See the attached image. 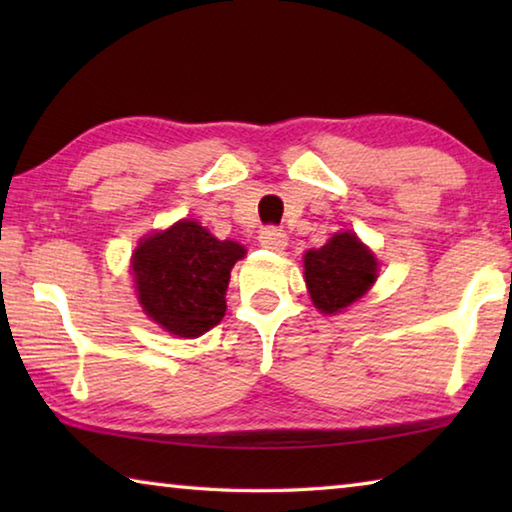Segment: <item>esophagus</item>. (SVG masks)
Masks as SVG:
<instances>
[{
	"instance_id": "esophagus-1",
	"label": "esophagus",
	"mask_w": 512,
	"mask_h": 512,
	"mask_svg": "<svg viewBox=\"0 0 512 512\" xmlns=\"http://www.w3.org/2000/svg\"><path fill=\"white\" fill-rule=\"evenodd\" d=\"M289 239L287 235H284V230L280 228H264L262 232H259V246H264L266 250H275V253H282L284 248H287Z\"/></svg>"
}]
</instances>
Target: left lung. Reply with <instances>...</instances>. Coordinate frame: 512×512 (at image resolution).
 I'll return each instance as SVG.
<instances>
[{
    "mask_svg": "<svg viewBox=\"0 0 512 512\" xmlns=\"http://www.w3.org/2000/svg\"><path fill=\"white\" fill-rule=\"evenodd\" d=\"M377 280V257L354 232H336L325 246L305 253V282L311 302L336 314L357 302Z\"/></svg>",
    "mask_w": 512,
    "mask_h": 512,
    "instance_id": "1",
    "label": "left lung"
}]
</instances>
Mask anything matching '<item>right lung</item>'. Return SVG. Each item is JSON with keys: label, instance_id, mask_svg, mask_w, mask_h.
<instances>
[{"label": "right lung", "instance_id": "right-lung-1", "mask_svg": "<svg viewBox=\"0 0 512 512\" xmlns=\"http://www.w3.org/2000/svg\"><path fill=\"white\" fill-rule=\"evenodd\" d=\"M244 255L237 241H219L187 219L144 237L131 259L144 314L173 336L205 334L225 316L230 271Z\"/></svg>", "mask_w": 512, "mask_h": 512}]
</instances>
